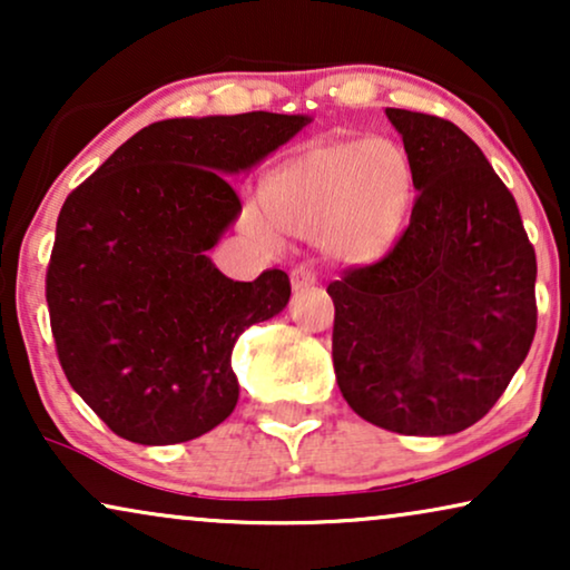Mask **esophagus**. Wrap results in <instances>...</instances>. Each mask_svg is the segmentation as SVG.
I'll return each instance as SVG.
<instances>
[{"label": "esophagus", "mask_w": 570, "mask_h": 570, "mask_svg": "<svg viewBox=\"0 0 570 570\" xmlns=\"http://www.w3.org/2000/svg\"><path fill=\"white\" fill-rule=\"evenodd\" d=\"M316 279H318V277H316V269H314V264H308V262H303V264H295L293 272H291V283H293L295 291H301V287H308V285H314Z\"/></svg>", "instance_id": "1"}]
</instances>
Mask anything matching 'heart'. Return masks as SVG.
Instances as JSON below:
<instances>
[{"label":"heart","mask_w":570,"mask_h":570,"mask_svg":"<svg viewBox=\"0 0 570 570\" xmlns=\"http://www.w3.org/2000/svg\"><path fill=\"white\" fill-rule=\"evenodd\" d=\"M412 199V170L389 139L318 142L279 166L264 186V205L244 213L262 238L275 225L293 236L324 238L342 262L371 264L400 236Z\"/></svg>","instance_id":"b5f03b06"}]
</instances>
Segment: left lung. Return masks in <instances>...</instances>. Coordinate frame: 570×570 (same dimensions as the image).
<instances>
[{
	"instance_id": "8db88e82",
	"label": "left lung",
	"mask_w": 570,
	"mask_h": 570,
	"mask_svg": "<svg viewBox=\"0 0 570 570\" xmlns=\"http://www.w3.org/2000/svg\"><path fill=\"white\" fill-rule=\"evenodd\" d=\"M417 197L379 262L326 287L340 392L368 423L451 435L488 415L532 347L537 256L517 199L456 124L386 108Z\"/></svg>"
}]
</instances>
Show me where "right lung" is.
I'll use <instances>...</instances> for the list:
<instances>
[{"label": "right lung", "instance_id": "1", "mask_svg": "<svg viewBox=\"0 0 570 570\" xmlns=\"http://www.w3.org/2000/svg\"><path fill=\"white\" fill-rule=\"evenodd\" d=\"M252 111L155 121L61 205L46 303L61 371L116 435L145 446L213 431L238 402V334L287 306L283 269L233 283L209 248L240 213L223 174L306 127Z\"/></svg>", "mask_w": 570, "mask_h": 570}]
</instances>
